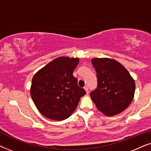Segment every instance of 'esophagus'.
Listing matches in <instances>:
<instances>
[{
    "instance_id": "34e87169",
    "label": "esophagus",
    "mask_w": 151,
    "mask_h": 151,
    "mask_svg": "<svg viewBox=\"0 0 151 151\" xmlns=\"http://www.w3.org/2000/svg\"><path fill=\"white\" fill-rule=\"evenodd\" d=\"M84 90L86 91V93H88V86H85L84 87Z\"/></svg>"
}]
</instances>
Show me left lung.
Here are the masks:
<instances>
[{
	"label": "left lung",
	"instance_id": "8db88e82",
	"mask_svg": "<svg viewBox=\"0 0 151 151\" xmlns=\"http://www.w3.org/2000/svg\"><path fill=\"white\" fill-rule=\"evenodd\" d=\"M96 71L98 86L91 93L97 109L113 116L127 109L134 98L135 82L127 69L113 59H91Z\"/></svg>",
	"mask_w": 151,
	"mask_h": 151
}]
</instances>
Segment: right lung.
<instances>
[{"instance_id":"right-lung-1","label":"right lung","mask_w":151,"mask_h":151,"mask_svg":"<svg viewBox=\"0 0 151 151\" xmlns=\"http://www.w3.org/2000/svg\"><path fill=\"white\" fill-rule=\"evenodd\" d=\"M78 63V58L58 57L33 77L31 96L39 112L47 118L58 121L68 118L86 94L73 76Z\"/></svg>"}]
</instances>
